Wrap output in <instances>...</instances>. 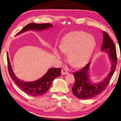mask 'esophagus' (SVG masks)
Returning a JSON list of instances; mask_svg holds the SVG:
<instances>
[{"mask_svg": "<svg viewBox=\"0 0 121 121\" xmlns=\"http://www.w3.org/2000/svg\"><path fill=\"white\" fill-rule=\"evenodd\" d=\"M61 73L63 75H65V74H68V72H67V71L66 70H65V69H62L61 70Z\"/></svg>", "mask_w": 121, "mask_h": 121, "instance_id": "obj_1", "label": "esophagus"}]
</instances>
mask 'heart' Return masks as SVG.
I'll list each match as a JSON object with an SVG mask.
<instances>
[{
  "instance_id": "obj_1",
  "label": "heart",
  "mask_w": 121,
  "mask_h": 121,
  "mask_svg": "<svg viewBox=\"0 0 121 121\" xmlns=\"http://www.w3.org/2000/svg\"><path fill=\"white\" fill-rule=\"evenodd\" d=\"M96 42L93 36L83 31H72L61 39L59 49L55 48L54 53L58 58H62L63 53H68V60L74 67L85 65L94 51Z\"/></svg>"
}]
</instances>
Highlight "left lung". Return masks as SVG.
I'll return each mask as SVG.
<instances>
[{"label": "left lung", "mask_w": 121, "mask_h": 121, "mask_svg": "<svg viewBox=\"0 0 121 121\" xmlns=\"http://www.w3.org/2000/svg\"><path fill=\"white\" fill-rule=\"evenodd\" d=\"M103 34L104 39L101 50L108 55L111 63L110 70L105 78L98 83H94L90 79L89 70L91 62L75 72L73 73L75 83L72 91L74 96L79 99H88L100 94L108 86L116 68L117 56L115 44L108 34L103 31Z\"/></svg>", "instance_id": "8db88e82"}]
</instances>
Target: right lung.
I'll use <instances>...</instances> for the list:
<instances>
[{"instance_id":"add662e5","label":"right lung","mask_w":121,"mask_h":121,"mask_svg":"<svg viewBox=\"0 0 121 121\" xmlns=\"http://www.w3.org/2000/svg\"><path fill=\"white\" fill-rule=\"evenodd\" d=\"M53 25L49 23L37 24L35 23H29L24 27L22 30L17 34L21 35L22 33L29 30H36L38 31H43L45 29L52 28ZM7 61L8 70L11 78L14 80L18 87L27 94L33 96H40L44 95L49 90L51 86L54 79L60 75L61 69L51 68H49L47 73L41 78L34 81L25 82L17 78L15 76L13 71L7 53Z\"/></svg>"}]
</instances>
